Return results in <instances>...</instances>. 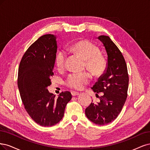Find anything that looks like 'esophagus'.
Instances as JSON below:
<instances>
[{
	"instance_id": "1",
	"label": "esophagus",
	"mask_w": 150,
	"mask_h": 150,
	"mask_svg": "<svg viewBox=\"0 0 150 150\" xmlns=\"http://www.w3.org/2000/svg\"><path fill=\"white\" fill-rule=\"evenodd\" d=\"M71 95L73 96H75L79 95V92H76V91H71Z\"/></svg>"
}]
</instances>
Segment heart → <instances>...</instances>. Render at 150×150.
Segmentation results:
<instances>
[{
    "instance_id": "b5f03b06",
    "label": "heart",
    "mask_w": 150,
    "mask_h": 150,
    "mask_svg": "<svg viewBox=\"0 0 150 150\" xmlns=\"http://www.w3.org/2000/svg\"><path fill=\"white\" fill-rule=\"evenodd\" d=\"M70 50L74 54L85 60L86 68L95 76H98L103 73L105 64L103 59L100 55L98 48L88 40H81L70 47ZM67 54L65 51H58L55 56V64L58 69L64 68ZM91 80L90 75L87 72L75 73L69 75L65 81L67 86L75 90H80L88 84Z\"/></svg>"
}]
</instances>
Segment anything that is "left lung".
<instances>
[{"label":"left lung","instance_id":"obj_1","mask_svg":"<svg viewBox=\"0 0 150 150\" xmlns=\"http://www.w3.org/2000/svg\"><path fill=\"white\" fill-rule=\"evenodd\" d=\"M103 44L108 56L107 67L91 89L102 92L100 102H91L85 109V115L91 122L104 125L117 118L127 98L129 78L127 67L122 52L108 36L97 37Z\"/></svg>","mask_w":150,"mask_h":150}]
</instances>
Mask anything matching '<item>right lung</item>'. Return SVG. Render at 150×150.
I'll return each instance as SVG.
<instances>
[{"instance_id":"right-lung-1","label":"right lung","mask_w":150,"mask_h":150,"mask_svg":"<svg viewBox=\"0 0 150 150\" xmlns=\"http://www.w3.org/2000/svg\"><path fill=\"white\" fill-rule=\"evenodd\" d=\"M57 37L44 35L28 47L21 61L18 72V88L25 109L32 119L42 127H52L64 117L67 104L71 99L69 91L55 98L47 87L52 84Z\"/></svg>"}]
</instances>
